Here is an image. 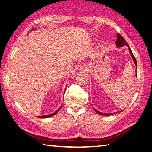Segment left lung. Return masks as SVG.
Masks as SVG:
<instances>
[{
  "label": "left lung",
  "instance_id": "1",
  "mask_svg": "<svg viewBox=\"0 0 152 152\" xmlns=\"http://www.w3.org/2000/svg\"><path fill=\"white\" fill-rule=\"evenodd\" d=\"M115 43H116V44H117V47H122V46H124V45H127V47H129V52H130V53H131V56H132V59H133V60H134V61L135 65H137V62H136V59L135 57L134 56V55H133V54H132V51H131V49L129 48V45H128L127 42H126V40L124 39V38L123 37H122L121 34H117V40ZM94 111H95L96 113H98V114L102 115H104V116L111 115H112V114H114V113H117V112H115V113H102V112H100L98 111V110H96L94 109ZM121 112H122V111H121Z\"/></svg>",
  "mask_w": 152,
  "mask_h": 152
}]
</instances>
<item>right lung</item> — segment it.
<instances>
[{
    "instance_id": "obj_1",
    "label": "right lung",
    "mask_w": 152,
    "mask_h": 152,
    "mask_svg": "<svg viewBox=\"0 0 152 152\" xmlns=\"http://www.w3.org/2000/svg\"><path fill=\"white\" fill-rule=\"evenodd\" d=\"M61 107L60 108H59L56 112H54V113H51V114H50V115H44V116H40V117H38L39 118L40 117V118H48V117H52V116H53V115H54L55 114H56L58 112V111L59 110H60V108H61Z\"/></svg>"
}]
</instances>
